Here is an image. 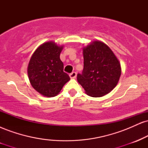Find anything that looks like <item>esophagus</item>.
<instances>
[{
	"instance_id": "esophagus-1",
	"label": "esophagus",
	"mask_w": 148,
	"mask_h": 148,
	"mask_svg": "<svg viewBox=\"0 0 148 148\" xmlns=\"http://www.w3.org/2000/svg\"><path fill=\"white\" fill-rule=\"evenodd\" d=\"M69 76H70L71 79H75L76 76V72H73L69 74Z\"/></svg>"
}]
</instances>
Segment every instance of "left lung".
I'll return each instance as SVG.
<instances>
[{
  "instance_id": "left-lung-1",
  "label": "left lung",
  "mask_w": 148,
  "mask_h": 148,
  "mask_svg": "<svg viewBox=\"0 0 148 148\" xmlns=\"http://www.w3.org/2000/svg\"><path fill=\"white\" fill-rule=\"evenodd\" d=\"M84 69L77 81L88 95L100 97L118 84L121 75L118 59L106 44L94 41L83 49Z\"/></svg>"
}]
</instances>
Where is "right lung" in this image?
Segmentation results:
<instances>
[{
  "label": "right lung",
  "mask_w": 148,
  "mask_h": 148,
  "mask_svg": "<svg viewBox=\"0 0 148 148\" xmlns=\"http://www.w3.org/2000/svg\"><path fill=\"white\" fill-rule=\"evenodd\" d=\"M63 46L47 42L37 48L28 66L30 84L35 90L47 97L56 96L64 85L70 80L63 72V62L60 54Z\"/></svg>",
  "instance_id": "1"
}]
</instances>
